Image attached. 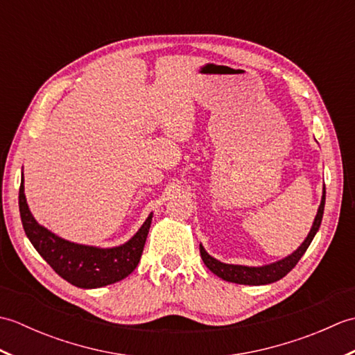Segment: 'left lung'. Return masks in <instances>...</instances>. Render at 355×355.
Instances as JSON below:
<instances>
[{"instance_id": "8db88e82", "label": "left lung", "mask_w": 355, "mask_h": 355, "mask_svg": "<svg viewBox=\"0 0 355 355\" xmlns=\"http://www.w3.org/2000/svg\"><path fill=\"white\" fill-rule=\"evenodd\" d=\"M325 187H323V195H322V201L318 210V215L314 218L313 227L308 233L306 239L302 243L296 252L291 253L286 258L268 263V266L263 267H245V266H233V263H224L220 262L218 259L212 258L206 250L205 247L200 244V253H201V259L206 263V267L215 273L218 277L224 279L227 282H235V284H243V285H266L276 282L279 279H282L285 275H288L290 271L296 267V263L299 259L302 258L304 253L306 252V248L310 247L313 238L318 233L320 223H322V216H323V209H325Z\"/></svg>"}]
</instances>
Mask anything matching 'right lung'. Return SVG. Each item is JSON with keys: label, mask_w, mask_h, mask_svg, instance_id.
<instances>
[{"label": "right lung", "mask_w": 355, "mask_h": 355, "mask_svg": "<svg viewBox=\"0 0 355 355\" xmlns=\"http://www.w3.org/2000/svg\"><path fill=\"white\" fill-rule=\"evenodd\" d=\"M19 215L22 227L36 252L59 276L79 288H99L131 275L141 258L153 221L150 214L139 232L123 245L99 248L74 244L36 223L26 201L24 180H21L19 186Z\"/></svg>", "instance_id": "1"}]
</instances>
